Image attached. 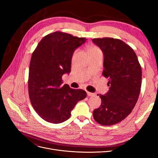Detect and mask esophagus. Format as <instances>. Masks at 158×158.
Returning a JSON list of instances; mask_svg holds the SVG:
<instances>
[{
  "label": "esophagus",
  "mask_w": 158,
  "mask_h": 158,
  "mask_svg": "<svg viewBox=\"0 0 158 158\" xmlns=\"http://www.w3.org/2000/svg\"><path fill=\"white\" fill-rule=\"evenodd\" d=\"M87 95H88V96H93V95H95V94L94 93H92V92H87Z\"/></svg>",
  "instance_id": "obj_1"
}]
</instances>
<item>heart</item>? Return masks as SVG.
Listing matches in <instances>:
<instances>
[{
	"instance_id": "1",
	"label": "heart",
	"mask_w": 158,
	"mask_h": 158,
	"mask_svg": "<svg viewBox=\"0 0 158 158\" xmlns=\"http://www.w3.org/2000/svg\"><path fill=\"white\" fill-rule=\"evenodd\" d=\"M100 51V50L99 49L98 47H95V46H91L89 47L88 49V53H93V52H99Z\"/></svg>"
}]
</instances>
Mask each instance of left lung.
<instances>
[{
    "mask_svg": "<svg viewBox=\"0 0 158 158\" xmlns=\"http://www.w3.org/2000/svg\"><path fill=\"white\" fill-rule=\"evenodd\" d=\"M92 41L103 53L102 74L109 78L110 87L106 94L99 95L102 104L93 116L100 125H113L124 120L135 106L142 84L141 66L135 52L124 41L111 37Z\"/></svg>",
    "mask_w": 158,
    "mask_h": 158,
    "instance_id": "8db88e82",
    "label": "left lung"
}]
</instances>
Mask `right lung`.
<instances>
[{
    "mask_svg": "<svg viewBox=\"0 0 158 158\" xmlns=\"http://www.w3.org/2000/svg\"><path fill=\"white\" fill-rule=\"evenodd\" d=\"M85 41L84 37L55 31L43 38L33 52L28 92L33 109L47 122L58 124L68 120L76 103L87 96L83 89L62 84V76L70 72L75 49Z\"/></svg>",
    "mask_w": 158,
    "mask_h": 158,
    "instance_id": "add662e5",
    "label": "right lung"
}]
</instances>
